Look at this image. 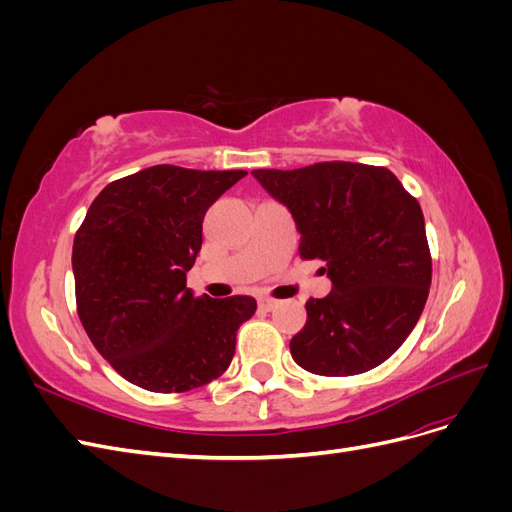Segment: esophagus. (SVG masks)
I'll return each mask as SVG.
<instances>
[{"label":"esophagus","instance_id":"34e87169","mask_svg":"<svg viewBox=\"0 0 512 512\" xmlns=\"http://www.w3.org/2000/svg\"><path fill=\"white\" fill-rule=\"evenodd\" d=\"M277 303H280V301L271 299V297H260V299H258V305H260L262 309H267V312H271L273 307H277Z\"/></svg>","mask_w":512,"mask_h":512}]
</instances>
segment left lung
Wrapping results in <instances>:
<instances>
[{"label": "left lung", "mask_w": 512, "mask_h": 512, "mask_svg": "<svg viewBox=\"0 0 512 512\" xmlns=\"http://www.w3.org/2000/svg\"><path fill=\"white\" fill-rule=\"evenodd\" d=\"M252 175L292 213L303 260H322L333 290L305 303L294 363L318 376H356L406 342L431 286L418 200L384 166L318 162Z\"/></svg>", "instance_id": "left-lung-1"}]
</instances>
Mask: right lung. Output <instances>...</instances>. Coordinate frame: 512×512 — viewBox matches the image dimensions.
<instances>
[{
    "label": "right lung",
    "mask_w": 512,
    "mask_h": 512,
    "mask_svg": "<svg viewBox=\"0 0 512 512\" xmlns=\"http://www.w3.org/2000/svg\"><path fill=\"white\" fill-rule=\"evenodd\" d=\"M245 170L158 164L108 183L74 235L76 312L121 378L151 393H185L220 378L235 356L252 297L185 288L203 218Z\"/></svg>",
    "instance_id": "1"
}]
</instances>
